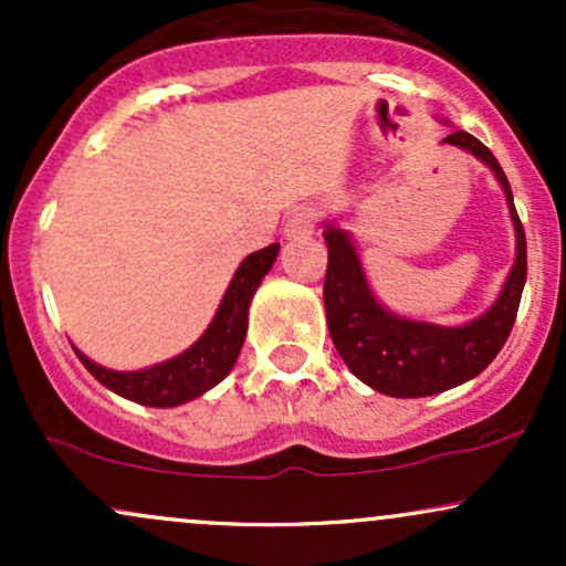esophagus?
<instances>
[{
    "mask_svg": "<svg viewBox=\"0 0 566 566\" xmlns=\"http://www.w3.org/2000/svg\"><path fill=\"white\" fill-rule=\"evenodd\" d=\"M311 233H314V216H311L308 210L292 212L287 223H284V237H287L290 242H301V239H308Z\"/></svg>",
    "mask_w": 566,
    "mask_h": 566,
    "instance_id": "1",
    "label": "esophagus"
}]
</instances>
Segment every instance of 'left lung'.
<instances>
[{"label":"left lung","instance_id":"obj_1","mask_svg":"<svg viewBox=\"0 0 566 566\" xmlns=\"http://www.w3.org/2000/svg\"><path fill=\"white\" fill-rule=\"evenodd\" d=\"M441 143L460 148L490 167L503 188L513 231H516V258H513L509 279L495 303L476 319L458 324V327H444V324L407 319L388 311L369 287L365 265L350 233L340 229L335 220L324 223L329 258L327 276H324V308H327L329 335H333L337 354L356 378L396 399H418V396L450 391L484 373L509 340L524 282H527V239L513 207V193L503 167L492 157L490 148L465 129H454Z\"/></svg>","mask_w":566,"mask_h":566}]
</instances>
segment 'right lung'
I'll use <instances>...</instances> for the list:
<instances>
[{"instance_id":"add662e5","label":"right lung","mask_w":566,"mask_h":566,"mask_svg":"<svg viewBox=\"0 0 566 566\" xmlns=\"http://www.w3.org/2000/svg\"><path fill=\"white\" fill-rule=\"evenodd\" d=\"M279 255V244H269L263 250L247 255L239 263L223 301H220L210 327L201 333L193 346H188L184 354L161 361V365L133 369V373H119V369L101 367L97 361L84 356L74 346L76 356L90 375L106 386L108 391L125 396L143 407H178L186 401L197 399L216 388L226 375L237 365L239 350L244 346L247 319H250V303L263 276L269 274Z\"/></svg>"}]
</instances>
